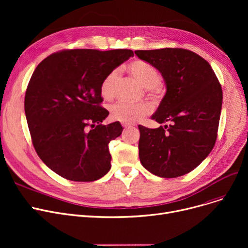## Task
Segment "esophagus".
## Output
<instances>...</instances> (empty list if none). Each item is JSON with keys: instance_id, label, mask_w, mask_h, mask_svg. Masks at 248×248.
Segmentation results:
<instances>
[{"instance_id": "34e87169", "label": "esophagus", "mask_w": 248, "mask_h": 248, "mask_svg": "<svg viewBox=\"0 0 248 248\" xmlns=\"http://www.w3.org/2000/svg\"><path fill=\"white\" fill-rule=\"evenodd\" d=\"M122 124H123L124 127H131V126H133L132 124H128V123H122Z\"/></svg>"}]
</instances>
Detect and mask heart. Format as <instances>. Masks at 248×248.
Masks as SVG:
<instances>
[{"label": "heart", "instance_id": "obj_1", "mask_svg": "<svg viewBox=\"0 0 248 248\" xmlns=\"http://www.w3.org/2000/svg\"><path fill=\"white\" fill-rule=\"evenodd\" d=\"M126 70L142 87L151 91V93H153L155 88H157L162 82V77L158 70L153 65L142 60H136L129 63L126 66ZM117 77H119V71L113 70L103 78L99 87V93L104 99L109 100L113 98ZM152 111L153 106L148 102L127 103L120 101L110 107V115L113 120L128 124L142 119Z\"/></svg>", "mask_w": 248, "mask_h": 248}]
</instances>
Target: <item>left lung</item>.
Masks as SVG:
<instances>
[{
  "instance_id": "8db88e82",
  "label": "left lung",
  "mask_w": 248,
  "mask_h": 248,
  "mask_svg": "<svg viewBox=\"0 0 248 248\" xmlns=\"http://www.w3.org/2000/svg\"><path fill=\"white\" fill-rule=\"evenodd\" d=\"M157 68L167 91L152 119L157 128L139 125V155L149 172L177 178L198 167L215 145L222 107V88L204 58L182 48L137 50Z\"/></svg>"
}]
</instances>
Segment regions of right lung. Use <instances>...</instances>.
I'll list each match as a JSON object with an SVG mask.
<instances>
[{
	"label": "right lung",
	"mask_w": 248,
	"mask_h": 248,
	"mask_svg": "<svg viewBox=\"0 0 248 248\" xmlns=\"http://www.w3.org/2000/svg\"><path fill=\"white\" fill-rule=\"evenodd\" d=\"M134 52L127 49L63 50L36 67L25 94V114L37 155L59 176L93 182L110 170L109 141L120 137L119 122L103 125L99 87Z\"/></svg>",
	"instance_id": "1"
}]
</instances>
